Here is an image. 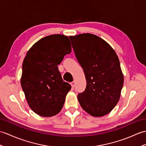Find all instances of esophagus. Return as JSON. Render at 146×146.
Segmentation results:
<instances>
[{
    "label": "esophagus",
    "instance_id": "esophagus-1",
    "mask_svg": "<svg viewBox=\"0 0 146 146\" xmlns=\"http://www.w3.org/2000/svg\"><path fill=\"white\" fill-rule=\"evenodd\" d=\"M71 85H72V87L73 88L74 86H75V83H74V81H73V82L71 83Z\"/></svg>",
    "mask_w": 146,
    "mask_h": 146
}]
</instances>
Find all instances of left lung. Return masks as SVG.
Returning <instances> with one entry per match:
<instances>
[{
	"label": "left lung",
	"mask_w": 146,
	"mask_h": 146,
	"mask_svg": "<svg viewBox=\"0 0 146 146\" xmlns=\"http://www.w3.org/2000/svg\"><path fill=\"white\" fill-rule=\"evenodd\" d=\"M70 38L86 80V88L78 94V100L91 116H104L117 104L123 88L124 77L118 56L97 35L82 33Z\"/></svg>",
	"instance_id": "1"
}]
</instances>
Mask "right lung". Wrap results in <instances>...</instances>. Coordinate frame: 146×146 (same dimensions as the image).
Listing matches in <instances>:
<instances>
[{"label": "right lung", "instance_id": "1", "mask_svg": "<svg viewBox=\"0 0 146 146\" xmlns=\"http://www.w3.org/2000/svg\"><path fill=\"white\" fill-rule=\"evenodd\" d=\"M72 52L67 36L55 34L36 42L22 64L21 86L30 108L43 117L62 110L71 85L64 81L57 66Z\"/></svg>", "mask_w": 146, "mask_h": 146}]
</instances>
